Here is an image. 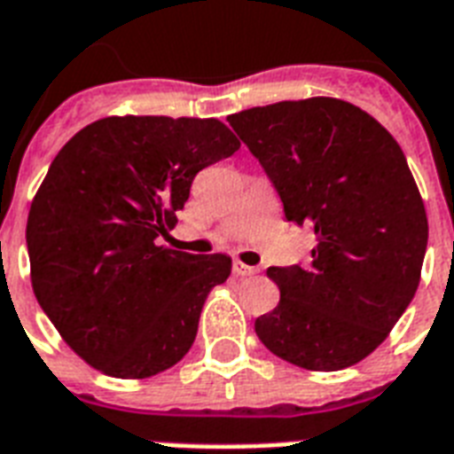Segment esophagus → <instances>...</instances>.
I'll return each instance as SVG.
<instances>
[{
	"label": "esophagus",
	"instance_id": "obj_1",
	"mask_svg": "<svg viewBox=\"0 0 454 454\" xmlns=\"http://www.w3.org/2000/svg\"><path fill=\"white\" fill-rule=\"evenodd\" d=\"M231 270H234V275H237V277H251V275H258V272H260L258 267L244 265L241 260H234V262H231Z\"/></svg>",
	"mask_w": 454,
	"mask_h": 454
}]
</instances>
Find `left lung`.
Listing matches in <instances>:
<instances>
[{
	"label": "left lung",
	"mask_w": 454,
	"mask_h": 454,
	"mask_svg": "<svg viewBox=\"0 0 454 454\" xmlns=\"http://www.w3.org/2000/svg\"><path fill=\"white\" fill-rule=\"evenodd\" d=\"M258 158L289 223L317 244L308 267H270L279 305L255 319L277 357L312 372L364 360L419 286L428 223L391 132L332 97L279 101L227 118Z\"/></svg>",
	"instance_id": "left-lung-1"
}]
</instances>
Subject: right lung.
<instances>
[{
  "label": "right lung",
  "instance_id": "1",
  "mask_svg": "<svg viewBox=\"0 0 454 454\" xmlns=\"http://www.w3.org/2000/svg\"><path fill=\"white\" fill-rule=\"evenodd\" d=\"M239 146L215 118L111 115L56 153L27 215L30 279L51 325L94 370L146 379L189 353L231 258L160 239L196 172Z\"/></svg>",
  "mask_w": 454,
  "mask_h": 454
}]
</instances>
